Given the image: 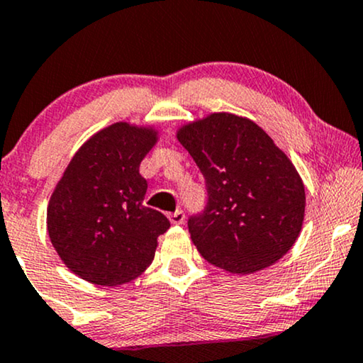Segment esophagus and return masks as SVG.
<instances>
[{"mask_svg":"<svg viewBox=\"0 0 363 363\" xmlns=\"http://www.w3.org/2000/svg\"><path fill=\"white\" fill-rule=\"evenodd\" d=\"M184 219H186L184 211H181V209H177L176 213L169 214V221H171L172 224H182L184 223Z\"/></svg>","mask_w":363,"mask_h":363,"instance_id":"1","label":"esophagus"}]
</instances>
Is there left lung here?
I'll return each mask as SVG.
<instances>
[{"label":"left lung","mask_w":363,"mask_h":363,"mask_svg":"<svg viewBox=\"0 0 363 363\" xmlns=\"http://www.w3.org/2000/svg\"><path fill=\"white\" fill-rule=\"evenodd\" d=\"M203 172L208 206L187 223L204 259L250 274L288 253L305 219V186L281 149L259 125L229 112L177 128Z\"/></svg>","instance_id":"obj_1"}]
</instances>
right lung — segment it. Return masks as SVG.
<instances>
[{"mask_svg": "<svg viewBox=\"0 0 363 363\" xmlns=\"http://www.w3.org/2000/svg\"><path fill=\"white\" fill-rule=\"evenodd\" d=\"M152 125L117 122L73 155L50 197L47 228L63 264L85 281L117 286L152 263L171 223L145 208L142 159L157 144Z\"/></svg>", "mask_w": 363, "mask_h": 363, "instance_id": "1", "label": "right lung"}]
</instances>
